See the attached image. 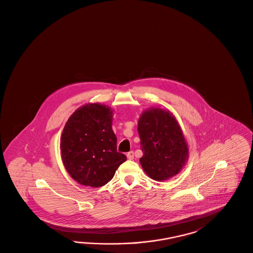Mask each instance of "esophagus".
<instances>
[{
    "label": "esophagus",
    "instance_id": "obj_1",
    "mask_svg": "<svg viewBox=\"0 0 253 253\" xmlns=\"http://www.w3.org/2000/svg\"><path fill=\"white\" fill-rule=\"evenodd\" d=\"M127 158H128L129 160H133V158H134V156H133V151L128 152V153H127Z\"/></svg>",
    "mask_w": 253,
    "mask_h": 253
}]
</instances>
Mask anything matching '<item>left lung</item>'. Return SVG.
I'll use <instances>...</instances> for the list:
<instances>
[{
	"instance_id": "obj_1",
	"label": "left lung",
	"mask_w": 253,
	"mask_h": 253,
	"mask_svg": "<svg viewBox=\"0 0 253 253\" xmlns=\"http://www.w3.org/2000/svg\"><path fill=\"white\" fill-rule=\"evenodd\" d=\"M138 133L143 151L140 164L150 178L163 181L180 172L189 149L173 114L155 107L144 111L138 121Z\"/></svg>"
}]
</instances>
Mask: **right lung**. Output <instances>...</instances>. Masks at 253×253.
I'll list each match as a JSON object with an SVG mask.
<instances>
[{
  "label": "right lung",
  "mask_w": 253,
  "mask_h": 253,
  "mask_svg": "<svg viewBox=\"0 0 253 253\" xmlns=\"http://www.w3.org/2000/svg\"><path fill=\"white\" fill-rule=\"evenodd\" d=\"M112 114L105 105H83L73 113L63 128L62 163L72 178L81 185L104 186L127 159L117 151Z\"/></svg>",
  "instance_id": "add662e5"
}]
</instances>
